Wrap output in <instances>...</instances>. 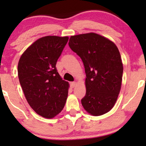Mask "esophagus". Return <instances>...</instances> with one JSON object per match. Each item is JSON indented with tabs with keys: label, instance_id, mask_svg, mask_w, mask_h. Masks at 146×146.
Returning a JSON list of instances; mask_svg holds the SVG:
<instances>
[{
	"label": "esophagus",
	"instance_id": "obj_1",
	"mask_svg": "<svg viewBox=\"0 0 146 146\" xmlns=\"http://www.w3.org/2000/svg\"><path fill=\"white\" fill-rule=\"evenodd\" d=\"M75 85H76V82H70V86H71L72 88L74 87Z\"/></svg>",
	"mask_w": 146,
	"mask_h": 146
}]
</instances>
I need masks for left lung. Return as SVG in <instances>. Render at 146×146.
<instances>
[{"mask_svg": "<svg viewBox=\"0 0 146 146\" xmlns=\"http://www.w3.org/2000/svg\"><path fill=\"white\" fill-rule=\"evenodd\" d=\"M68 45L84 66L86 93L82 105L91 115L108 112L121 89L123 64L116 46L106 38L90 33L72 36Z\"/></svg>", "mask_w": 146, "mask_h": 146, "instance_id": "8db88e82", "label": "left lung"}]
</instances>
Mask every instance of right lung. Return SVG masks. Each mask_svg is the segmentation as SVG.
I'll use <instances>...</instances> for the list:
<instances>
[{
    "label": "right lung",
    "instance_id": "add662e5",
    "mask_svg": "<svg viewBox=\"0 0 146 146\" xmlns=\"http://www.w3.org/2000/svg\"><path fill=\"white\" fill-rule=\"evenodd\" d=\"M68 37L47 36L26 50L18 64V75L26 99L36 113L52 118L64 107L69 84L56 64Z\"/></svg>",
    "mask_w": 146,
    "mask_h": 146
}]
</instances>
